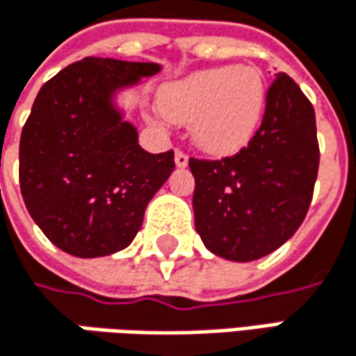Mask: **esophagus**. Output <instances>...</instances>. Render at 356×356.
I'll use <instances>...</instances> for the list:
<instances>
[{
    "instance_id": "1",
    "label": "esophagus",
    "mask_w": 356,
    "mask_h": 356,
    "mask_svg": "<svg viewBox=\"0 0 356 356\" xmlns=\"http://www.w3.org/2000/svg\"><path fill=\"white\" fill-rule=\"evenodd\" d=\"M175 165H177V167H185V165H187V154H185L181 148L175 150Z\"/></svg>"
}]
</instances>
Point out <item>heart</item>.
<instances>
[{"mask_svg":"<svg viewBox=\"0 0 356 356\" xmlns=\"http://www.w3.org/2000/svg\"><path fill=\"white\" fill-rule=\"evenodd\" d=\"M266 103L259 70L214 67L169 84L161 95L165 117L191 123L193 142L210 154H231L255 134Z\"/></svg>","mask_w":356,"mask_h":356,"instance_id":"b5f03b06","label":"heart"}]
</instances>
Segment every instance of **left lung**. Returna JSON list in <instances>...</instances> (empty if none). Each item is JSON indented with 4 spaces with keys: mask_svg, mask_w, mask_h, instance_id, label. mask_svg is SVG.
<instances>
[{
    "mask_svg": "<svg viewBox=\"0 0 356 356\" xmlns=\"http://www.w3.org/2000/svg\"><path fill=\"white\" fill-rule=\"evenodd\" d=\"M320 167L316 113L297 82L278 74L248 146L222 159H189L195 231L220 257L251 261L301 227Z\"/></svg>",
    "mask_w": 356,
    "mask_h": 356,
    "instance_id": "obj_1",
    "label": "left lung"
}]
</instances>
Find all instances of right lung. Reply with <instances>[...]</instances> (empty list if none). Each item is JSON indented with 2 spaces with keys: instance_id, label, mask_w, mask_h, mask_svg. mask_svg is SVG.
Masks as SVG:
<instances>
[{
  "instance_id": "1",
  "label": "right lung",
  "mask_w": 356,
  "mask_h": 356,
  "mask_svg": "<svg viewBox=\"0 0 356 356\" xmlns=\"http://www.w3.org/2000/svg\"><path fill=\"white\" fill-rule=\"evenodd\" d=\"M156 63L86 57L42 84L20 136V191L44 237L76 257L127 248L144 210L175 169L150 154L111 107V92Z\"/></svg>"
}]
</instances>
